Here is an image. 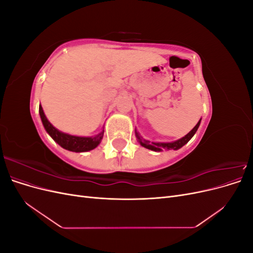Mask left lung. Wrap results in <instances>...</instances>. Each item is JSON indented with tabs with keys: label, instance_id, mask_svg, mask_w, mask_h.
I'll use <instances>...</instances> for the list:
<instances>
[{
	"label": "left lung",
	"instance_id": "1",
	"mask_svg": "<svg viewBox=\"0 0 253 253\" xmlns=\"http://www.w3.org/2000/svg\"><path fill=\"white\" fill-rule=\"evenodd\" d=\"M201 121H202V118L200 119V121L197 122V125L192 129H191V131L187 135L183 136L182 138H180L178 140L172 141V142H151L147 139H143L142 137L140 136V134L137 132L136 128H135V135H136L137 140H138V142L140 143V145H142L143 148L149 149L151 151L162 152L164 150H178L181 147H183V145H185L186 143H188L189 140L194 136V134L197 131L198 126H200V125H201Z\"/></svg>",
	"mask_w": 253,
	"mask_h": 253
}]
</instances>
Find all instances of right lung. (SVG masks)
I'll return each mask as SVG.
<instances>
[{
    "instance_id": "obj_1",
    "label": "right lung",
    "mask_w": 253,
    "mask_h": 253,
    "mask_svg": "<svg viewBox=\"0 0 253 253\" xmlns=\"http://www.w3.org/2000/svg\"><path fill=\"white\" fill-rule=\"evenodd\" d=\"M39 114H40V117H41L45 131L47 132V134L60 145V147H62L65 150L77 152V153L88 152L90 150H94L95 148H97L103 138L104 129H102L99 134L91 137L76 136V135H71V134L59 131L58 128H56L50 124L48 119L46 118V116H45L41 104L39 106Z\"/></svg>"
}]
</instances>
